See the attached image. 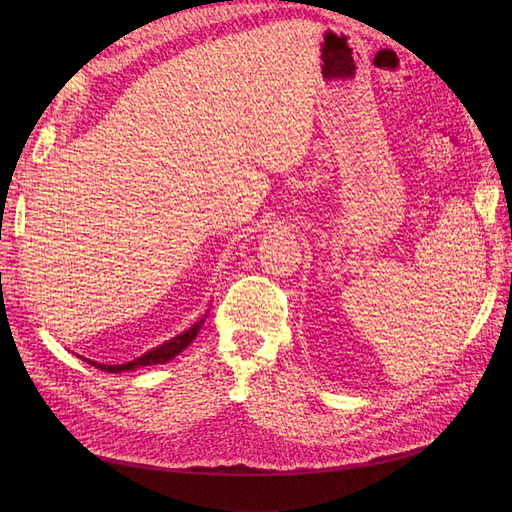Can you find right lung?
<instances>
[{
	"label": "right lung",
	"mask_w": 512,
	"mask_h": 512,
	"mask_svg": "<svg viewBox=\"0 0 512 512\" xmlns=\"http://www.w3.org/2000/svg\"><path fill=\"white\" fill-rule=\"evenodd\" d=\"M203 322H205V316L200 318L196 324H192V327H190L188 331H183V333H179L177 337L168 339V342H164L162 346L145 352L143 356H138V359H134V361H130V363H123V365H104V363L89 361V359H83V361H87L89 365H94V367H98V369H102V371H108V374H121V371H134V369L145 367V365L168 363L170 359H175V356H177L179 352H183L185 348H188V346L194 342L198 331H200V327H203Z\"/></svg>",
	"instance_id": "obj_1"
}]
</instances>
